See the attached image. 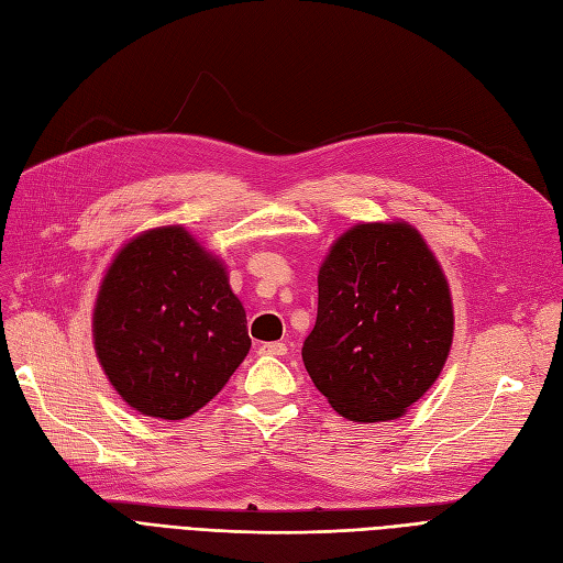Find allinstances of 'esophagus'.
I'll return each mask as SVG.
<instances>
[{
  "instance_id": "esophagus-1",
  "label": "esophagus",
  "mask_w": 563,
  "mask_h": 563,
  "mask_svg": "<svg viewBox=\"0 0 563 563\" xmlns=\"http://www.w3.org/2000/svg\"><path fill=\"white\" fill-rule=\"evenodd\" d=\"M261 355H269V357H282V355H286V343H279V341L263 343V345H261Z\"/></svg>"
}]
</instances>
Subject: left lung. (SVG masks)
Returning a JSON list of instances; mask_svg holds the SVG:
<instances>
[{
  "label": "left lung",
  "mask_w": 563,
  "mask_h": 563,
  "mask_svg": "<svg viewBox=\"0 0 563 563\" xmlns=\"http://www.w3.org/2000/svg\"><path fill=\"white\" fill-rule=\"evenodd\" d=\"M317 322L302 362L351 421L398 419L445 367L454 336L450 284L409 222H360L317 275Z\"/></svg>",
  "instance_id": "1"
}]
</instances>
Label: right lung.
Wrapping results in <instances>:
<instances>
[{
  "label": "right lung",
  "instance_id": "obj_1",
  "mask_svg": "<svg viewBox=\"0 0 563 563\" xmlns=\"http://www.w3.org/2000/svg\"><path fill=\"white\" fill-rule=\"evenodd\" d=\"M92 339L120 398L165 421L199 412L251 351L224 263L181 224L146 230L115 253L95 300Z\"/></svg>",
  "mask_w": 563,
  "mask_h": 563
}]
</instances>
